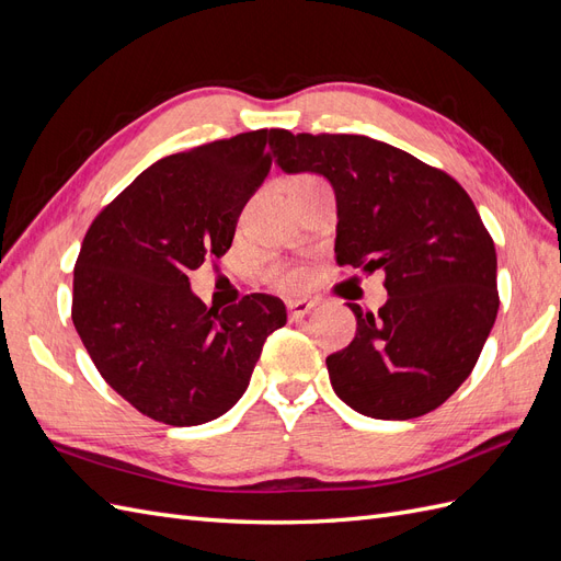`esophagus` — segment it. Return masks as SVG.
Here are the masks:
<instances>
[{
    "label": "esophagus",
    "instance_id": "34e87169",
    "mask_svg": "<svg viewBox=\"0 0 561 561\" xmlns=\"http://www.w3.org/2000/svg\"><path fill=\"white\" fill-rule=\"evenodd\" d=\"M312 308H314L312 300H289V304H286V310H289V318H291V320L306 318V314H308Z\"/></svg>",
    "mask_w": 561,
    "mask_h": 561
}]
</instances>
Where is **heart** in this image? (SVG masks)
<instances>
[{
  "instance_id": "1",
  "label": "heart",
  "mask_w": 561,
  "mask_h": 561,
  "mask_svg": "<svg viewBox=\"0 0 561 561\" xmlns=\"http://www.w3.org/2000/svg\"><path fill=\"white\" fill-rule=\"evenodd\" d=\"M304 182H312V178H296L291 182V186L294 184H304ZM270 279L275 282L277 286H282V289H296V286L304 284V275H300L298 270H284V267L270 270Z\"/></svg>"
}]
</instances>
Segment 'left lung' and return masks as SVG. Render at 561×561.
Returning <instances> with one entry per match:
<instances>
[{
    "label": "left lung",
    "mask_w": 561,
    "mask_h": 561,
    "mask_svg": "<svg viewBox=\"0 0 561 561\" xmlns=\"http://www.w3.org/2000/svg\"><path fill=\"white\" fill-rule=\"evenodd\" d=\"M275 165L336 196L339 265L381 270L389 300L355 312L351 346L327 357L336 396L365 417L412 420L471 375L497 318V257L469 194L443 170L363 135L272 133Z\"/></svg>",
    "instance_id": "obj_1"
}]
</instances>
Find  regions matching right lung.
I'll return each mask as SVG.
<instances>
[{"instance_id":"right-lung-1","label":"right lung","mask_w":561,"mask_h":561,"mask_svg":"<svg viewBox=\"0 0 561 561\" xmlns=\"http://www.w3.org/2000/svg\"><path fill=\"white\" fill-rule=\"evenodd\" d=\"M275 130L243 133L156 161L96 215L73 272V324L99 375L170 426L218 420L249 389L279 298L206 308L186 272L232 247L267 178Z\"/></svg>"}]
</instances>
